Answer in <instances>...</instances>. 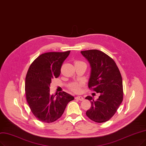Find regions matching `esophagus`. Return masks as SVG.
Listing matches in <instances>:
<instances>
[{"label":"esophagus","instance_id":"esophagus-1","mask_svg":"<svg viewBox=\"0 0 146 146\" xmlns=\"http://www.w3.org/2000/svg\"><path fill=\"white\" fill-rule=\"evenodd\" d=\"M75 99H78V100H80V101L84 100L83 97H82V96H76V98H75Z\"/></svg>","mask_w":146,"mask_h":146}]
</instances>
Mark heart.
Returning a JSON list of instances; mask_svg holds the SVG:
<instances>
[{
  "label": "heart",
  "mask_w": 146,
  "mask_h": 146,
  "mask_svg": "<svg viewBox=\"0 0 146 146\" xmlns=\"http://www.w3.org/2000/svg\"><path fill=\"white\" fill-rule=\"evenodd\" d=\"M75 62H82L80 61H76ZM83 85L82 82H74L70 85V88L75 93H79L80 91V87Z\"/></svg>",
  "instance_id": "heart-1"
}]
</instances>
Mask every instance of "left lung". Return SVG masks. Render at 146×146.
<instances>
[{
	"instance_id": "obj_1",
	"label": "left lung",
	"mask_w": 146,
	"mask_h": 146,
	"mask_svg": "<svg viewBox=\"0 0 146 146\" xmlns=\"http://www.w3.org/2000/svg\"><path fill=\"white\" fill-rule=\"evenodd\" d=\"M80 52L91 67L88 87L100 94L96 100L91 96L86 97L91 102L86 115L96 123L107 121L115 114L123 99L120 70L113 59L103 52L93 49Z\"/></svg>"
}]
</instances>
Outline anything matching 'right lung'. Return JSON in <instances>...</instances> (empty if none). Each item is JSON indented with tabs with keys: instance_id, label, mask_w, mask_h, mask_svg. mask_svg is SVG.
<instances>
[{
	"instance_id": "obj_1",
	"label": "right lung",
	"mask_w": 146,
	"mask_h": 146,
	"mask_svg": "<svg viewBox=\"0 0 146 146\" xmlns=\"http://www.w3.org/2000/svg\"><path fill=\"white\" fill-rule=\"evenodd\" d=\"M70 50L47 52L32 62L25 79L26 98L34 116L40 121L50 123L60 118L74 97L66 92L50 94L52 80L59 77L62 65Z\"/></svg>"
}]
</instances>
